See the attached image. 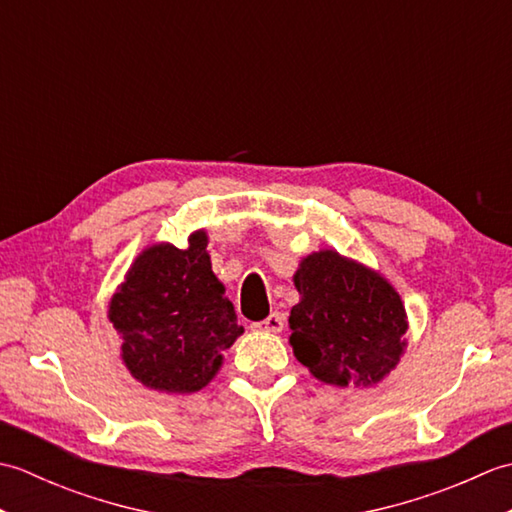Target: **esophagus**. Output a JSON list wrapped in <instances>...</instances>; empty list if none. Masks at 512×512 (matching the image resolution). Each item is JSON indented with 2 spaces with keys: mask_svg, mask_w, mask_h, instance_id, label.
<instances>
[{
  "mask_svg": "<svg viewBox=\"0 0 512 512\" xmlns=\"http://www.w3.org/2000/svg\"><path fill=\"white\" fill-rule=\"evenodd\" d=\"M253 330H257V332H268V334H279L281 330H284V319H281L279 312H273L268 319L255 323Z\"/></svg>",
  "mask_w": 512,
  "mask_h": 512,
  "instance_id": "obj_1",
  "label": "esophagus"
}]
</instances>
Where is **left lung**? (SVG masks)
I'll use <instances>...</instances> for the list:
<instances>
[{"label":"left lung","mask_w":512,"mask_h":512,"mask_svg":"<svg viewBox=\"0 0 512 512\" xmlns=\"http://www.w3.org/2000/svg\"><path fill=\"white\" fill-rule=\"evenodd\" d=\"M290 345L301 365L325 385L376 387L407 350L409 319L391 281L334 248L299 259L292 275Z\"/></svg>","instance_id":"obj_1"}]
</instances>
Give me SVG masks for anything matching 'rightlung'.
I'll return each instance as SVG.
<instances>
[{"mask_svg":"<svg viewBox=\"0 0 512 512\" xmlns=\"http://www.w3.org/2000/svg\"><path fill=\"white\" fill-rule=\"evenodd\" d=\"M206 246L204 228L187 237V248L149 244L107 306L121 336V361L147 389L195 394L217 376L224 350L244 334Z\"/></svg>","mask_w":512,"mask_h":512,"instance_id":"obj_1","label":"right lung"}]
</instances>
